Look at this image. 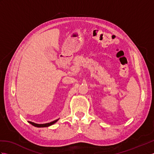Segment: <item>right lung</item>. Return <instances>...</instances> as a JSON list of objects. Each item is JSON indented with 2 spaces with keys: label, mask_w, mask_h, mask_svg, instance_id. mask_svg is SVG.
Returning <instances> with one entry per match:
<instances>
[{
  "label": "right lung",
  "mask_w": 154,
  "mask_h": 154,
  "mask_svg": "<svg viewBox=\"0 0 154 154\" xmlns=\"http://www.w3.org/2000/svg\"><path fill=\"white\" fill-rule=\"evenodd\" d=\"M59 119L55 120L54 121H52V122H50V123H46V124H35L34 122H29V123L31 124L32 125H33L35 127H38V128H42V127H48V126H50L51 125H53L54 124H55V122L58 121Z\"/></svg>",
  "instance_id": "right-lung-1"
}]
</instances>
